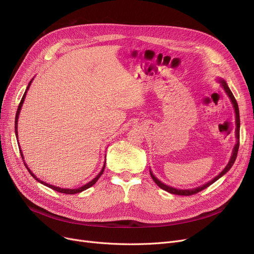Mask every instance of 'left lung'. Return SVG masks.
Returning a JSON list of instances; mask_svg holds the SVG:
<instances>
[{"label": "left lung", "instance_id": "obj_1", "mask_svg": "<svg viewBox=\"0 0 254 254\" xmlns=\"http://www.w3.org/2000/svg\"><path fill=\"white\" fill-rule=\"evenodd\" d=\"M219 81H220V83H221L222 87L224 88V90L226 92V94L228 95L229 99L231 100V103L233 104V108H235V113H236V124H237L236 136H237V139H238V140H237V144H236L235 148H233V151H232V154H231L230 160H229V162L227 164V166L225 167V169L223 170L217 177H215L214 179H211L210 181H208L207 184H205V185H203V186H201V187H198V188H196V189H192V190H179V189H175V188L169 187V186H167V185H165V184H162L161 181H159V180H158V179L153 175V173H152V172L150 171V175H151L152 179H153V181L155 182V184H156L160 189H162V190H167V191L171 192V194H174V195H180V196H190V195L197 194V192H199V191H201V190H203L204 189L208 188L210 185L214 184L215 181H217L220 177H222V176L224 175L225 173H227V172L230 170V168L233 166V164H235L236 158H237V155H238L239 146H240V140H239V139H240V134H239V130H240V113H239V106H238V103H237V100H236L235 96L232 95L231 90L229 89V87H228L227 83H226L225 81L223 80V79H219Z\"/></svg>", "mask_w": 254, "mask_h": 254}]
</instances>
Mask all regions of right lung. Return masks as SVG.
Returning a JSON list of instances; mask_svg holds the SVG:
<instances>
[{"label": "right lung", "instance_id": "1", "mask_svg": "<svg viewBox=\"0 0 254 254\" xmlns=\"http://www.w3.org/2000/svg\"><path fill=\"white\" fill-rule=\"evenodd\" d=\"M31 82H32V80L30 81L29 82V84H28V86H27V88H26V92H25V94H24V96H23V98H22V100H21V102H19V105H18V107H17V111H16V115H15V124H14V128H15V135H16V138H17V121H18V116H19V111H21V109H22V106H23V103H24V101H25V97H26V94H27V90L29 89V87H30V85H31ZM21 151V156H22V158H23V161L25 162V160H24V155H23V153H22V150H19ZM106 162V161H105ZM105 162H104V166H103V168H102V170H101V172L100 173L92 180V181H89L88 184H86V185H84L83 187H81V188H78V189H74V190H70V189H62V188H58V187H54V186H52V185H49V184H46V182H44V181H42V180H39L33 173L31 172V170H30L29 168H28V166L25 164V166H26V168H27V170L29 171V173L32 175V177H34L38 182H40V184H43V185H45V186H47L48 188H50V189H52V190H57V191H59V192H63V194H77V192H80V191H82V190H87V189H89L90 187H93L96 182L98 181V179L101 177V175L103 174V172H104V169H105Z\"/></svg>", "mask_w": 254, "mask_h": 254}]
</instances>
